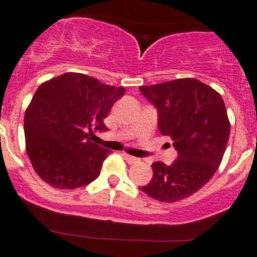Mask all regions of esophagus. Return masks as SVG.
Here are the masks:
<instances>
[{"mask_svg": "<svg viewBox=\"0 0 257 257\" xmlns=\"http://www.w3.org/2000/svg\"><path fill=\"white\" fill-rule=\"evenodd\" d=\"M122 156H123V157H124V159H125L126 162H128L129 164L137 163V162H139V158H137V157H133V156L126 155V153H122Z\"/></svg>", "mask_w": 257, "mask_h": 257, "instance_id": "34e87169", "label": "esophagus"}]
</instances>
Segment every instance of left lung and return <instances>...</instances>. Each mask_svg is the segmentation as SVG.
I'll use <instances>...</instances> for the list:
<instances>
[{
  "instance_id": "1",
  "label": "left lung",
  "mask_w": 257,
  "mask_h": 257,
  "mask_svg": "<svg viewBox=\"0 0 257 257\" xmlns=\"http://www.w3.org/2000/svg\"><path fill=\"white\" fill-rule=\"evenodd\" d=\"M157 108L158 129L173 139L178 158L170 166L152 164V180L140 190L161 202L191 196L209 181L219 168L229 138L223 99L194 78H180L139 87Z\"/></svg>"
}]
</instances>
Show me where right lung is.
Here are the masks:
<instances>
[{
    "instance_id": "right-lung-1",
    "label": "right lung",
    "mask_w": 257,
    "mask_h": 257,
    "mask_svg": "<svg viewBox=\"0 0 257 257\" xmlns=\"http://www.w3.org/2000/svg\"><path fill=\"white\" fill-rule=\"evenodd\" d=\"M124 91L70 72L37 88L25 111L24 131L26 152L43 181L71 190L98 178L110 151L89 134L108 131L104 118Z\"/></svg>"
}]
</instances>
